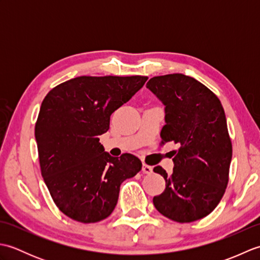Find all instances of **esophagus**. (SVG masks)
Segmentation results:
<instances>
[{"label":"esophagus","instance_id":"esophagus-1","mask_svg":"<svg viewBox=\"0 0 260 260\" xmlns=\"http://www.w3.org/2000/svg\"><path fill=\"white\" fill-rule=\"evenodd\" d=\"M142 172L144 174H152L153 173V168L147 164H143L142 167Z\"/></svg>","mask_w":260,"mask_h":260}]
</instances>
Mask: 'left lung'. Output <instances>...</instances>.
Wrapping results in <instances>:
<instances>
[{
    "mask_svg": "<svg viewBox=\"0 0 260 260\" xmlns=\"http://www.w3.org/2000/svg\"><path fill=\"white\" fill-rule=\"evenodd\" d=\"M146 87L165 105L161 143L180 145L172 174L159 165L153 170L165 180L154 207L173 221H197L213 211L228 185L233 144L223 107L208 87L182 74L153 77Z\"/></svg>",
    "mask_w": 260,
    "mask_h": 260,
    "instance_id": "1",
    "label": "left lung"
}]
</instances>
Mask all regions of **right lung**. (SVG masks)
I'll return each mask as SVG.
<instances>
[{
    "instance_id": "right-lung-1",
    "label": "right lung",
    "mask_w": 260,
    "mask_h": 260,
    "mask_svg": "<svg viewBox=\"0 0 260 260\" xmlns=\"http://www.w3.org/2000/svg\"><path fill=\"white\" fill-rule=\"evenodd\" d=\"M145 76H81L49 91L35 127L41 174L60 211L82 223L106 219L120 184L142 169L141 159L104 151L98 136L110 115L144 86Z\"/></svg>"
}]
</instances>
